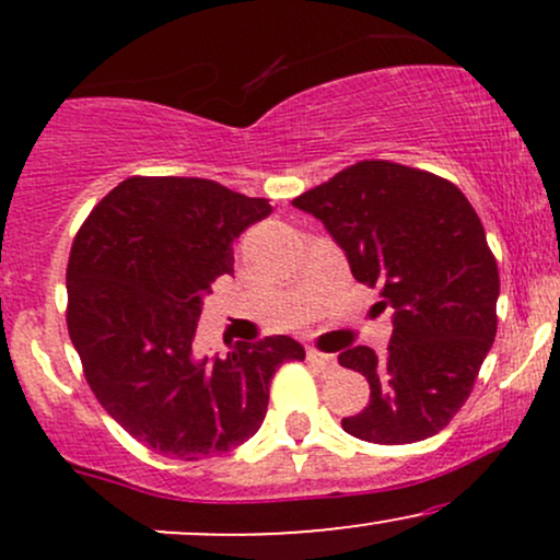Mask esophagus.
Returning <instances> with one entry per match:
<instances>
[{"mask_svg": "<svg viewBox=\"0 0 560 560\" xmlns=\"http://www.w3.org/2000/svg\"><path fill=\"white\" fill-rule=\"evenodd\" d=\"M307 361L318 365V369H334V365H337V358L329 355V352L316 350V347H307Z\"/></svg>", "mask_w": 560, "mask_h": 560, "instance_id": "esophagus-1", "label": "esophagus"}]
</instances>
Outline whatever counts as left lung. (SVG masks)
Here are the masks:
<instances>
[{
  "instance_id": "1",
  "label": "left lung",
  "mask_w": 560,
  "mask_h": 560,
  "mask_svg": "<svg viewBox=\"0 0 560 560\" xmlns=\"http://www.w3.org/2000/svg\"><path fill=\"white\" fill-rule=\"evenodd\" d=\"M316 215L365 287L392 307L387 355L358 345L339 365L369 378V405L342 429L376 445H408L464 408L498 331V262L464 191L421 168L361 160L292 199Z\"/></svg>"
}]
</instances>
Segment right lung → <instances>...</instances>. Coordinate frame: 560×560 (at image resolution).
I'll use <instances>...</instances> for the list:
<instances>
[{
  "label": "right lung",
  "mask_w": 560,
  "mask_h": 560,
  "mask_svg": "<svg viewBox=\"0 0 560 560\" xmlns=\"http://www.w3.org/2000/svg\"><path fill=\"white\" fill-rule=\"evenodd\" d=\"M271 213L208 178L131 176L89 213L68 258V334L102 408L160 455L199 460L260 429L281 363L300 342L273 334L197 358L202 298L234 273V244Z\"/></svg>",
  "instance_id": "right-lung-1"
}]
</instances>
